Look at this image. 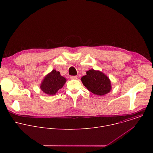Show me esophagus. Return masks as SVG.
Segmentation results:
<instances>
[{
  "instance_id": "obj_1",
  "label": "esophagus",
  "mask_w": 153,
  "mask_h": 153,
  "mask_svg": "<svg viewBox=\"0 0 153 153\" xmlns=\"http://www.w3.org/2000/svg\"><path fill=\"white\" fill-rule=\"evenodd\" d=\"M70 78H71V79H77V77L76 76H71Z\"/></svg>"
}]
</instances>
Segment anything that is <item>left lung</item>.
Instances as JSON below:
<instances>
[{"instance_id":"1","label":"left lung","mask_w":153,"mask_h":153,"mask_svg":"<svg viewBox=\"0 0 153 153\" xmlns=\"http://www.w3.org/2000/svg\"><path fill=\"white\" fill-rule=\"evenodd\" d=\"M81 78L83 85L90 91L98 96H103L111 90V81L102 72L91 69Z\"/></svg>"}]
</instances>
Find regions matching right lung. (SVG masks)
Masks as SVG:
<instances>
[{
	"label": "right lung",
	"instance_id": "add662e5",
	"mask_svg": "<svg viewBox=\"0 0 153 153\" xmlns=\"http://www.w3.org/2000/svg\"><path fill=\"white\" fill-rule=\"evenodd\" d=\"M66 81L67 79L60 75L59 71L53 70L43 79L40 87L43 93L53 96L62 88Z\"/></svg>",
	"mask_w": 153,
	"mask_h": 153
}]
</instances>
